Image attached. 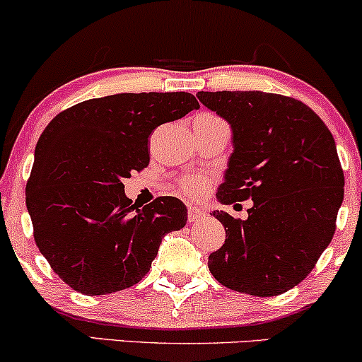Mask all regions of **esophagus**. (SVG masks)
I'll return each instance as SVG.
<instances>
[{
    "label": "esophagus",
    "instance_id": "obj_1",
    "mask_svg": "<svg viewBox=\"0 0 362 362\" xmlns=\"http://www.w3.org/2000/svg\"><path fill=\"white\" fill-rule=\"evenodd\" d=\"M206 216L204 211L197 209V207H189V223H195Z\"/></svg>",
    "mask_w": 362,
    "mask_h": 362
}]
</instances>
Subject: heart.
<instances>
[{
	"label": "heart",
	"instance_id": "obj_1",
	"mask_svg": "<svg viewBox=\"0 0 362 362\" xmlns=\"http://www.w3.org/2000/svg\"><path fill=\"white\" fill-rule=\"evenodd\" d=\"M206 117H214V115H206ZM207 189H209V180L202 175H189L180 182L182 194L189 199H201Z\"/></svg>",
	"mask_w": 362,
	"mask_h": 362
}]
</instances>
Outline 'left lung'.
<instances>
[{"mask_svg": "<svg viewBox=\"0 0 362 362\" xmlns=\"http://www.w3.org/2000/svg\"><path fill=\"white\" fill-rule=\"evenodd\" d=\"M231 124L233 153L216 199H252L247 219L224 211L226 240L207 260L216 281L252 296H277L313 271L335 233L344 172L332 132L308 105L265 91H199Z\"/></svg>", "mask_w": 362, "mask_h": 362, "instance_id": "8db88e82", "label": "left lung"}]
</instances>
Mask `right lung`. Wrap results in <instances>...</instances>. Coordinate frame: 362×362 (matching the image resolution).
<instances>
[{"instance_id":"1","label":"right lung","mask_w":362,"mask_h":362,"mask_svg":"<svg viewBox=\"0 0 362 362\" xmlns=\"http://www.w3.org/2000/svg\"><path fill=\"white\" fill-rule=\"evenodd\" d=\"M199 109L192 93H117L57 114L35 146L25 189L34 240L69 288L98 296L138 284L161 238L185 226L177 197L136 207L124 178L149 165L158 126Z\"/></svg>"}]
</instances>
